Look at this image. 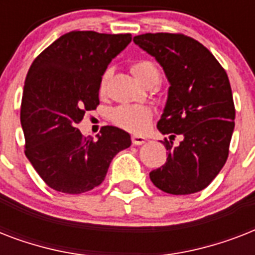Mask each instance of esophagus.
Segmentation results:
<instances>
[{
  "mask_svg": "<svg viewBox=\"0 0 255 255\" xmlns=\"http://www.w3.org/2000/svg\"><path fill=\"white\" fill-rule=\"evenodd\" d=\"M147 141V139L144 137V136H139V135H133L132 136V144L133 145H141Z\"/></svg>",
  "mask_w": 255,
  "mask_h": 255,
  "instance_id": "obj_1",
  "label": "esophagus"
}]
</instances>
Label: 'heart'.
Listing matches in <instances>:
<instances>
[{
  "instance_id": "1",
  "label": "heart",
  "mask_w": 255,
  "mask_h": 255,
  "mask_svg": "<svg viewBox=\"0 0 255 255\" xmlns=\"http://www.w3.org/2000/svg\"><path fill=\"white\" fill-rule=\"evenodd\" d=\"M129 70L133 74V77L137 79V82L144 86L155 85L160 78L159 69L156 67L153 62L148 61V59L135 61L131 65ZM106 81H107V74H104L100 79V94H104ZM111 120L112 123L126 131L140 133L149 127L152 120V111L151 108L143 106V104H123V106L116 107L111 112Z\"/></svg>"
}]
</instances>
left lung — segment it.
Wrapping results in <instances>:
<instances>
[{"mask_svg":"<svg viewBox=\"0 0 255 255\" xmlns=\"http://www.w3.org/2000/svg\"><path fill=\"white\" fill-rule=\"evenodd\" d=\"M133 42L155 57L170 85L157 123L163 135H170L163 141L168 157L149 173L151 181L169 194L205 189L225 165L234 131L228 74L205 46L184 34L147 33ZM176 134L183 137L178 146Z\"/></svg>","mask_w":255,"mask_h":255,"instance_id":"8db88e82","label":"left lung"}]
</instances>
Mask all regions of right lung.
<instances>
[{
	"label": "right lung",
	"instance_id": "obj_1",
	"mask_svg": "<svg viewBox=\"0 0 255 255\" xmlns=\"http://www.w3.org/2000/svg\"><path fill=\"white\" fill-rule=\"evenodd\" d=\"M131 39V34L70 31L30 66L21 103L25 155L57 192L79 194L100 185L116 153L131 145L129 133L118 127H103L98 140L77 128L98 107L100 79Z\"/></svg>",
	"mask_w": 255,
	"mask_h": 255
}]
</instances>
